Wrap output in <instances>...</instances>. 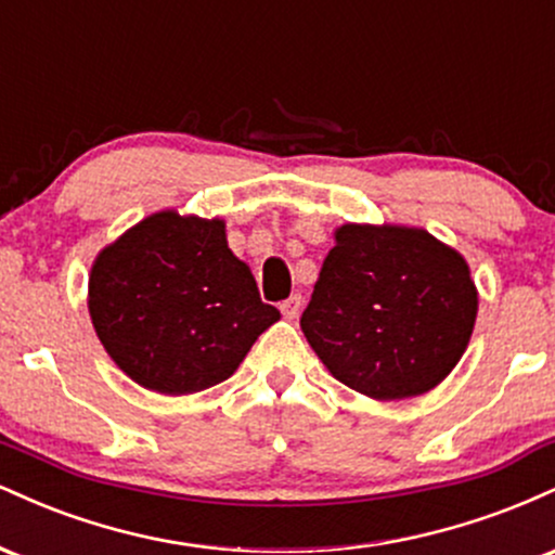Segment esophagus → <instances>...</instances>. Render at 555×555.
<instances>
[{
  "label": "esophagus",
  "mask_w": 555,
  "mask_h": 555,
  "mask_svg": "<svg viewBox=\"0 0 555 555\" xmlns=\"http://www.w3.org/2000/svg\"><path fill=\"white\" fill-rule=\"evenodd\" d=\"M299 308H302V297H299V295L286 297L284 302L279 305V310H282V315L286 318V321H295V318L299 315Z\"/></svg>",
  "instance_id": "1"
}]
</instances>
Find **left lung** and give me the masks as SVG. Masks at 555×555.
<instances>
[{
	"instance_id": "left-lung-1",
	"label": "left lung",
	"mask_w": 555,
	"mask_h": 555,
	"mask_svg": "<svg viewBox=\"0 0 555 555\" xmlns=\"http://www.w3.org/2000/svg\"><path fill=\"white\" fill-rule=\"evenodd\" d=\"M475 318L477 289L460 253L425 229L344 224L299 326L336 380L391 401L441 384Z\"/></svg>"
}]
</instances>
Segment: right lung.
Masks as SVG:
<instances>
[{
  "label": "right lung",
  "instance_id": "right-lung-1",
  "mask_svg": "<svg viewBox=\"0 0 555 555\" xmlns=\"http://www.w3.org/2000/svg\"><path fill=\"white\" fill-rule=\"evenodd\" d=\"M88 310L119 371L169 397L227 380L279 321L229 250L224 221L177 211L149 216L99 253Z\"/></svg>",
  "mask_w": 555,
  "mask_h": 555
}]
</instances>
